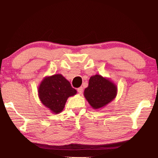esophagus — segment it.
Returning <instances> with one entry per match:
<instances>
[{"label":"esophagus","instance_id":"obj_1","mask_svg":"<svg viewBox=\"0 0 158 158\" xmlns=\"http://www.w3.org/2000/svg\"><path fill=\"white\" fill-rule=\"evenodd\" d=\"M77 91L79 93V94H81V93L84 92V89H83L82 87H79L77 89Z\"/></svg>","mask_w":158,"mask_h":158}]
</instances>
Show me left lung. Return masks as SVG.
Returning a JSON list of instances; mask_svg holds the SVG:
<instances>
[{
	"label": "left lung",
	"instance_id": "left-lung-1",
	"mask_svg": "<svg viewBox=\"0 0 158 158\" xmlns=\"http://www.w3.org/2000/svg\"><path fill=\"white\" fill-rule=\"evenodd\" d=\"M116 95L117 87L115 84L99 74L90 77L89 86L84 90V97L94 109L106 106Z\"/></svg>",
	"mask_w": 158,
	"mask_h": 158
}]
</instances>
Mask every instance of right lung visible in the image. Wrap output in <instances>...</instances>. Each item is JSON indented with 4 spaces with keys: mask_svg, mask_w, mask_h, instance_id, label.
Returning a JSON list of instances; mask_svg holds the SVG:
<instances>
[{
    "mask_svg": "<svg viewBox=\"0 0 158 158\" xmlns=\"http://www.w3.org/2000/svg\"><path fill=\"white\" fill-rule=\"evenodd\" d=\"M76 93L77 90L60 74L45 77L38 88L40 100L54 114L60 113L68 98Z\"/></svg>",
    "mask_w": 158,
    "mask_h": 158,
    "instance_id": "obj_1",
    "label": "right lung"
}]
</instances>
